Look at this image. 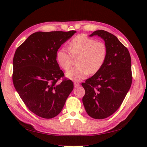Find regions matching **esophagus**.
Returning a JSON list of instances; mask_svg holds the SVG:
<instances>
[{"instance_id":"1","label":"esophagus","mask_w":147,"mask_h":147,"mask_svg":"<svg viewBox=\"0 0 147 147\" xmlns=\"http://www.w3.org/2000/svg\"><path fill=\"white\" fill-rule=\"evenodd\" d=\"M80 84V83L78 82H75L74 83V87L75 88H77V87H78Z\"/></svg>"}]
</instances>
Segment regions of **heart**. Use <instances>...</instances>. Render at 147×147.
<instances>
[{
    "instance_id": "obj_1",
    "label": "heart",
    "mask_w": 147,
    "mask_h": 147,
    "mask_svg": "<svg viewBox=\"0 0 147 147\" xmlns=\"http://www.w3.org/2000/svg\"><path fill=\"white\" fill-rule=\"evenodd\" d=\"M69 50L61 49L57 53L56 58L59 65L64 70L72 66L74 58L77 59L76 67L66 73V76L74 82L85 78L90 74H94L101 69L107 56V48L102 42L84 35H78L69 43Z\"/></svg>"
}]
</instances>
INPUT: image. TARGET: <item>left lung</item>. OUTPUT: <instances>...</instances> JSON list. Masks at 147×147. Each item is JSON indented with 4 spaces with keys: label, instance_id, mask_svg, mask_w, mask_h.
Listing matches in <instances>:
<instances>
[{
    "label": "left lung",
    "instance_id": "obj_1",
    "mask_svg": "<svg viewBox=\"0 0 147 147\" xmlns=\"http://www.w3.org/2000/svg\"><path fill=\"white\" fill-rule=\"evenodd\" d=\"M104 39L107 56L101 69L82 85L85 90L83 103L88 115L94 119H104L119 108L131 88L132 75L131 59L127 48L116 36L103 30L90 36Z\"/></svg>",
    "mask_w": 147,
    "mask_h": 147
}]
</instances>
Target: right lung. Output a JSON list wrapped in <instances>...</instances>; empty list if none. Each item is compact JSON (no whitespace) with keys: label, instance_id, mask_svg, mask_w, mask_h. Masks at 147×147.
<instances>
[{"label":"right lung","instance_id":"add662e5","mask_svg":"<svg viewBox=\"0 0 147 147\" xmlns=\"http://www.w3.org/2000/svg\"><path fill=\"white\" fill-rule=\"evenodd\" d=\"M37 32L17 48L13 60V83L31 112L46 119L56 117L74 89L56 61L61 45L76 33ZM63 78L60 84L57 83Z\"/></svg>","mask_w":147,"mask_h":147}]
</instances>
